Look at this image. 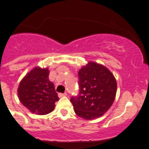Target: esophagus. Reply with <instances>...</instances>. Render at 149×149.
I'll list each match as a JSON object with an SVG mask.
<instances>
[{
    "label": "esophagus",
    "mask_w": 149,
    "mask_h": 149,
    "mask_svg": "<svg viewBox=\"0 0 149 149\" xmlns=\"http://www.w3.org/2000/svg\"><path fill=\"white\" fill-rule=\"evenodd\" d=\"M58 95H59V98H61V97L66 96V95H67V93H59V94H58Z\"/></svg>",
    "instance_id": "obj_1"
}]
</instances>
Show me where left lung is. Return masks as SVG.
<instances>
[{"label": "left lung", "mask_w": 149, "mask_h": 149, "mask_svg": "<svg viewBox=\"0 0 149 149\" xmlns=\"http://www.w3.org/2000/svg\"><path fill=\"white\" fill-rule=\"evenodd\" d=\"M79 95L70 101L78 116L93 120L106 113L115 101L117 82L108 68L90 62L79 71Z\"/></svg>", "instance_id": "obj_1"}]
</instances>
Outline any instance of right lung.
<instances>
[{
    "label": "right lung",
    "instance_id": "1",
    "mask_svg": "<svg viewBox=\"0 0 149 149\" xmlns=\"http://www.w3.org/2000/svg\"><path fill=\"white\" fill-rule=\"evenodd\" d=\"M48 68L36 67L25 76L17 89L18 98L25 107L36 115H46L54 110L59 101L54 83L48 79Z\"/></svg>",
    "mask_w": 149,
    "mask_h": 149
}]
</instances>
